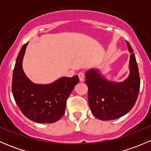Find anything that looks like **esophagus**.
Segmentation results:
<instances>
[{
  "label": "esophagus",
  "instance_id": "esophagus-1",
  "mask_svg": "<svg viewBox=\"0 0 151 151\" xmlns=\"http://www.w3.org/2000/svg\"><path fill=\"white\" fill-rule=\"evenodd\" d=\"M78 77L79 79L81 82H83L85 79V73L84 72H80L78 73Z\"/></svg>",
  "mask_w": 151,
  "mask_h": 151
}]
</instances>
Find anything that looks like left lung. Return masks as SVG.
<instances>
[{"mask_svg": "<svg viewBox=\"0 0 151 151\" xmlns=\"http://www.w3.org/2000/svg\"><path fill=\"white\" fill-rule=\"evenodd\" d=\"M130 56V74L123 83L106 80L97 71L85 74L88 87V102L93 115L101 121L115 120L126 115L133 108L140 88V78L135 55L126 42Z\"/></svg>", "mask_w": 151, "mask_h": 151, "instance_id": "8db88e82", "label": "left lung"}]
</instances>
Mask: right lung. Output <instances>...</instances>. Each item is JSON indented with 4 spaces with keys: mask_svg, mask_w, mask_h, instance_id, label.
Instances as JSON below:
<instances>
[{
    "mask_svg": "<svg viewBox=\"0 0 151 151\" xmlns=\"http://www.w3.org/2000/svg\"><path fill=\"white\" fill-rule=\"evenodd\" d=\"M28 43L23 45L16 60L12 91L15 102L24 115L40 123H55L65 113L67 99L78 83L77 75L62 77L49 85H36L22 70V61Z\"/></svg>",
    "mask_w": 151,
    "mask_h": 151,
    "instance_id": "1",
    "label": "right lung"
}]
</instances>
